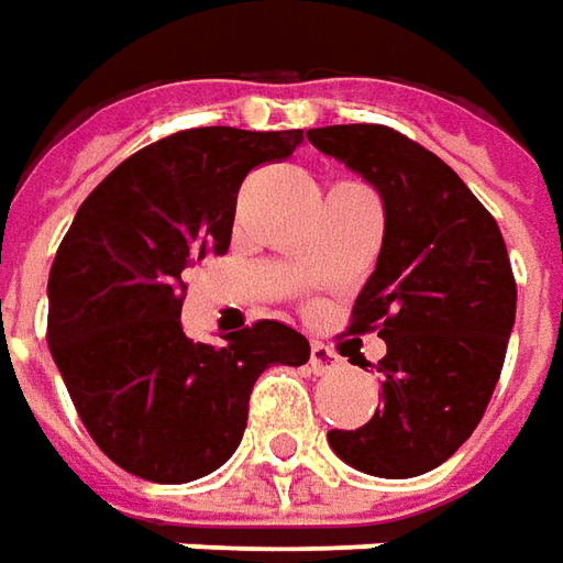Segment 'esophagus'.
Instances as JSON below:
<instances>
[{
  "instance_id": "34e87169",
  "label": "esophagus",
  "mask_w": 563,
  "mask_h": 563,
  "mask_svg": "<svg viewBox=\"0 0 563 563\" xmlns=\"http://www.w3.org/2000/svg\"><path fill=\"white\" fill-rule=\"evenodd\" d=\"M339 354L332 351L330 345L323 342H313L311 345V369L313 373H330V369H339Z\"/></svg>"
}]
</instances>
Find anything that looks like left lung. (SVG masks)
<instances>
[{
	"instance_id": "8db88e82",
	"label": "left lung",
	"mask_w": 563,
	"mask_h": 563,
	"mask_svg": "<svg viewBox=\"0 0 563 563\" xmlns=\"http://www.w3.org/2000/svg\"><path fill=\"white\" fill-rule=\"evenodd\" d=\"M308 141L376 187L385 233L351 335L378 332L382 407L330 431L335 456L376 477H416L472 438L499 382L518 286L496 218L465 181L388 125H323Z\"/></svg>"
}]
</instances>
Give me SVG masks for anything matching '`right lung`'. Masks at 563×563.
I'll use <instances>...</instances> for the list:
<instances>
[{
    "label": "right lung",
    "instance_id": "right-lung-1",
    "mask_svg": "<svg viewBox=\"0 0 563 563\" xmlns=\"http://www.w3.org/2000/svg\"><path fill=\"white\" fill-rule=\"evenodd\" d=\"M301 129H185L132 153L91 190L48 274V351L91 441L153 484L221 468L267 366H301L308 339L258 320L221 345L181 330L185 271L231 246L236 194L292 156Z\"/></svg>",
    "mask_w": 563,
    "mask_h": 563
}]
</instances>
